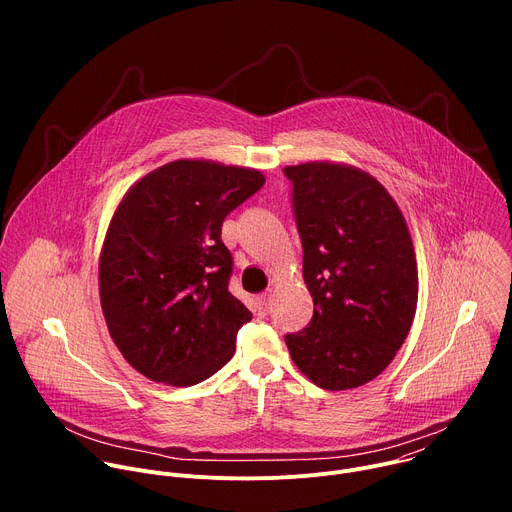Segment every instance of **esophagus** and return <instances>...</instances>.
Instances as JSON below:
<instances>
[{
    "mask_svg": "<svg viewBox=\"0 0 512 512\" xmlns=\"http://www.w3.org/2000/svg\"><path fill=\"white\" fill-rule=\"evenodd\" d=\"M271 294L269 291H263L261 296H257V312H259V316H267L269 314V308H271Z\"/></svg>",
    "mask_w": 512,
    "mask_h": 512,
    "instance_id": "1",
    "label": "esophagus"
}]
</instances>
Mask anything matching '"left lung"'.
<instances>
[{"mask_svg": "<svg viewBox=\"0 0 512 512\" xmlns=\"http://www.w3.org/2000/svg\"><path fill=\"white\" fill-rule=\"evenodd\" d=\"M314 298L310 324L285 334L298 369L328 391L379 377L405 342L417 308V261L391 194L352 166L283 168Z\"/></svg>", "mask_w": 512, "mask_h": 512, "instance_id": "1", "label": "left lung"}]
</instances>
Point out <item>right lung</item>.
<instances>
[{
  "mask_svg": "<svg viewBox=\"0 0 512 512\" xmlns=\"http://www.w3.org/2000/svg\"><path fill=\"white\" fill-rule=\"evenodd\" d=\"M263 184L257 170L178 160L123 196L103 243L99 291L113 342L143 377L190 387L233 358L251 312L229 291L233 255L221 231Z\"/></svg>",
  "mask_w": 512,
  "mask_h": 512,
  "instance_id": "add662e5",
  "label": "right lung"
}]
</instances>
